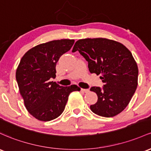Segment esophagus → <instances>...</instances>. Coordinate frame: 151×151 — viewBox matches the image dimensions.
I'll return each mask as SVG.
<instances>
[{
  "mask_svg": "<svg viewBox=\"0 0 151 151\" xmlns=\"http://www.w3.org/2000/svg\"><path fill=\"white\" fill-rule=\"evenodd\" d=\"M81 91L84 92V93H87V92H89V90L88 89H81Z\"/></svg>",
  "mask_w": 151,
  "mask_h": 151,
  "instance_id": "1",
  "label": "esophagus"
}]
</instances>
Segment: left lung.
<instances>
[{"label":"left lung","mask_w":151,"mask_h":151,"mask_svg":"<svg viewBox=\"0 0 151 151\" xmlns=\"http://www.w3.org/2000/svg\"><path fill=\"white\" fill-rule=\"evenodd\" d=\"M77 51L88 62L90 73L100 74L104 83L102 88L91 87L98 97L91 110L105 117L118 115L137 89L138 68L131 52L121 43L104 38L79 39L72 52Z\"/></svg>","instance_id":"left-lung-1"}]
</instances>
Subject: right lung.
Instances as JSON below:
<instances>
[{
  "instance_id": "right-lung-1",
  "label": "right lung",
  "mask_w": 151,
  "mask_h": 151,
  "mask_svg": "<svg viewBox=\"0 0 151 151\" xmlns=\"http://www.w3.org/2000/svg\"><path fill=\"white\" fill-rule=\"evenodd\" d=\"M74 39L54 40L29 49L21 58L16 72L19 92L26 110L41 121L59 117L65 108L69 94L80 91L75 84L62 87L51 82L56 77L59 58L72 48Z\"/></svg>"
}]
</instances>
